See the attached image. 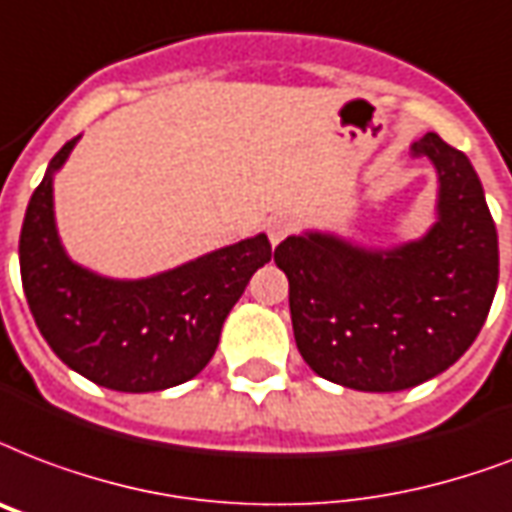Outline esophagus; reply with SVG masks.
<instances>
[{
    "label": "esophagus",
    "instance_id": "1",
    "mask_svg": "<svg viewBox=\"0 0 512 512\" xmlns=\"http://www.w3.org/2000/svg\"><path fill=\"white\" fill-rule=\"evenodd\" d=\"M292 228H295V222H292L287 214H273L271 220L265 222V230H268V239H271L273 247H276L279 241L287 239L292 233Z\"/></svg>",
    "mask_w": 512,
    "mask_h": 512
}]
</instances>
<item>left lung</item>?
<instances>
[{"label": "left lung", "mask_w": 512, "mask_h": 512, "mask_svg": "<svg viewBox=\"0 0 512 512\" xmlns=\"http://www.w3.org/2000/svg\"><path fill=\"white\" fill-rule=\"evenodd\" d=\"M411 152L438 171V220L421 239L368 249L306 230L273 252L290 282L300 357L357 392H400L451 368L497 292V228L470 158L438 134Z\"/></svg>", "instance_id": "obj_1"}]
</instances>
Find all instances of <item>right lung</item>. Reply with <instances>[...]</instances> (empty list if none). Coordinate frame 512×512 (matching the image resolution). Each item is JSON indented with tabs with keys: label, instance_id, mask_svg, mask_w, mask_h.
Wrapping results in <instances>:
<instances>
[{
	"label": "right lung",
	"instance_id": "1",
	"mask_svg": "<svg viewBox=\"0 0 512 512\" xmlns=\"http://www.w3.org/2000/svg\"><path fill=\"white\" fill-rule=\"evenodd\" d=\"M80 136L53 155L23 217L21 279L31 317L56 357L115 392H161L209 365L230 308L271 260L265 233L147 279L77 265L58 239L53 177Z\"/></svg>",
	"mask_w": 512,
	"mask_h": 512
}]
</instances>
